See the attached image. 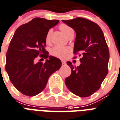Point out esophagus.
<instances>
[{"label": "esophagus", "instance_id": "esophagus-1", "mask_svg": "<svg viewBox=\"0 0 120 120\" xmlns=\"http://www.w3.org/2000/svg\"><path fill=\"white\" fill-rule=\"evenodd\" d=\"M61 63L63 64H66V61H61Z\"/></svg>", "mask_w": 120, "mask_h": 120}]
</instances>
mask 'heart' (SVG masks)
<instances>
[{
    "label": "heart",
    "mask_w": 120,
    "mask_h": 120,
    "mask_svg": "<svg viewBox=\"0 0 120 120\" xmlns=\"http://www.w3.org/2000/svg\"><path fill=\"white\" fill-rule=\"evenodd\" d=\"M59 28L62 30V32L69 38L71 35L74 34V30L69 26L66 24H61L59 26ZM52 29H49L46 33L45 35V42L49 43L51 41ZM71 52V49L67 47H61V46H55L51 50L52 55L55 57H59L61 59H64L68 56L69 53Z\"/></svg>",
    "instance_id": "1"
}]
</instances>
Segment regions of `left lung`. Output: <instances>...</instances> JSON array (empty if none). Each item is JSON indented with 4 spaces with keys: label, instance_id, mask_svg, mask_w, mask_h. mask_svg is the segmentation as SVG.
<instances>
[{
    "label": "left lung",
    "instance_id": "1",
    "mask_svg": "<svg viewBox=\"0 0 120 120\" xmlns=\"http://www.w3.org/2000/svg\"><path fill=\"white\" fill-rule=\"evenodd\" d=\"M62 21L76 34L74 54H82L79 66L67 62L71 74L66 78L65 84L76 95L88 97L100 89L108 73L109 49L101 29L95 22L82 17Z\"/></svg>",
    "mask_w": 120,
    "mask_h": 120
}]
</instances>
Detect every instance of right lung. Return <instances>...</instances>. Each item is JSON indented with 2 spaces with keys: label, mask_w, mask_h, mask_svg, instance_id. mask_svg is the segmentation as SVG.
Segmentation results:
<instances>
[{
  "label": "right lung",
  "mask_w": 120,
  "mask_h": 120,
  "mask_svg": "<svg viewBox=\"0 0 120 120\" xmlns=\"http://www.w3.org/2000/svg\"><path fill=\"white\" fill-rule=\"evenodd\" d=\"M59 20L36 17L15 30L6 54L5 70L15 88L22 94L34 96L45 88L49 76L61 66V60L49 56L45 50V35ZM38 55L46 63H35Z\"/></svg>",
  "instance_id": "1"
}]
</instances>
